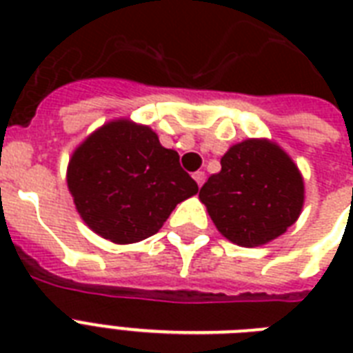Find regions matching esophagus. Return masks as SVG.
Masks as SVG:
<instances>
[{"label":"esophagus","instance_id":"obj_1","mask_svg":"<svg viewBox=\"0 0 353 353\" xmlns=\"http://www.w3.org/2000/svg\"><path fill=\"white\" fill-rule=\"evenodd\" d=\"M192 177H194V181L198 183V187H201V185H203V183H205V172H201V170L194 172Z\"/></svg>","mask_w":353,"mask_h":353}]
</instances>
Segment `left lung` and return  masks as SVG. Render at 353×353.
Masks as SVG:
<instances>
[{
  "label": "left lung",
  "instance_id": "left-lung-1",
  "mask_svg": "<svg viewBox=\"0 0 353 353\" xmlns=\"http://www.w3.org/2000/svg\"><path fill=\"white\" fill-rule=\"evenodd\" d=\"M199 199L227 240L265 245L290 229L302 212L304 179L299 166L269 139H245L221 157Z\"/></svg>",
  "mask_w": 353,
  "mask_h": 353
}]
</instances>
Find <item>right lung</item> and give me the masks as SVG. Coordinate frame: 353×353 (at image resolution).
<instances>
[{"instance_id": "add662e5", "label": "right lung", "mask_w": 353, "mask_h": 353, "mask_svg": "<svg viewBox=\"0 0 353 353\" xmlns=\"http://www.w3.org/2000/svg\"><path fill=\"white\" fill-rule=\"evenodd\" d=\"M68 188L85 225L121 245L155 234L177 203L198 194L176 150L130 119L106 122L77 146Z\"/></svg>"}]
</instances>
